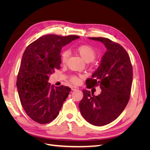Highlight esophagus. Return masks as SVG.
<instances>
[{"label": "esophagus", "mask_w": 150, "mask_h": 150, "mask_svg": "<svg viewBox=\"0 0 150 150\" xmlns=\"http://www.w3.org/2000/svg\"><path fill=\"white\" fill-rule=\"evenodd\" d=\"M71 88L72 91H75V90H76L77 89H78V88H77L76 86H72Z\"/></svg>", "instance_id": "obj_1"}]
</instances>
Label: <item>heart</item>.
<instances>
[{
  "label": "heart",
  "mask_w": 150,
  "mask_h": 150,
  "mask_svg": "<svg viewBox=\"0 0 150 150\" xmlns=\"http://www.w3.org/2000/svg\"><path fill=\"white\" fill-rule=\"evenodd\" d=\"M76 51L85 62L93 61L96 55V51L94 49L89 45H81V46H78L76 48ZM68 57H69V52L65 51L62 52L61 61L62 64H66ZM71 81L72 83L77 84L79 82V79L77 76H73L71 77Z\"/></svg>",
  "instance_id": "heart-1"
}]
</instances>
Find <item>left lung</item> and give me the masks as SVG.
Returning <instances> with one entry per match:
<instances>
[{"label": "left lung", "mask_w": 150, "mask_h": 150, "mask_svg": "<svg viewBox=\"0 0 150 150\" xmlns=\"http://www.w3.org/2000/svg\"><path fill=\"white\" fill-rule=\"evenodd\" d=\"M101 42L106 48L98 69L86 81L87 88L99 86L101 92L94 96L83 89L79 102L80 112L90 124L101 126L115 120L123 111L129 99L133 68L125 49L108 38H89Z\"/></svg>", "instance_id": "8db88e82"}]
</instances>
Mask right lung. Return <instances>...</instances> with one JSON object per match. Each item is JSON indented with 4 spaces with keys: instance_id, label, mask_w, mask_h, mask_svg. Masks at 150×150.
Segmentation results:
<instances>
[{
    "instance_id": "1",
    "label": "right lung",
    "mask_w": 150,
    "mask_h": 150,
    "mask_svg": "<svg viewBox=\"0 0 150 150\" xmlns=\"http://www.w3.org/2000/svg\"><path fill=\"white\" fill-rule=\"evenodd\" d=\"M79 36L47 34L27 47L17 76V88L21 103L30 118L46 124L57 116L71 91L64 86L48 83L49 76L59 69L62 48Z\"/></svg>"
}]
</instances>
